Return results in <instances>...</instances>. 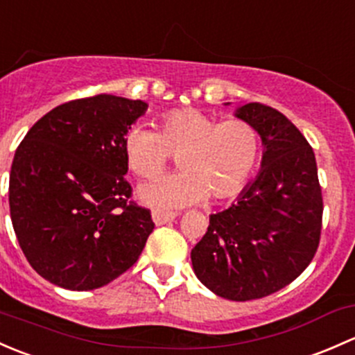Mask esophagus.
<instances>
[{
  "mask_svg": "<svg viewBox=\"0 0 355 355\" xmlns=\"http://www.w3.org/2000/svg\"><path fill=\"white\" fill-rule=\"evenodd\" d=\"M151 216H153V221H155V225L162 226V225H166V223L173 221V219L177 218V212L165 211V209H153Z\"/></svg>",
  "mask_w": 355,
  "mask_h": 355,
  "instance_id": "34e87169",
  "label": "esophagus"
}]
</instances>
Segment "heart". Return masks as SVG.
Masks as SVG:
<instances>
[{"label": "heart", "mask_w": 355, "mask_h": 355, "mask_svg": "<svg viewBox=\"0 0 355 355\" xmlns=\"http://www.w3.org/2000/svg\"><path fill=\"white\" fill-rule=\"evenodd\" d=\"M260 134L243 119L219 122L196 109L162 115L158 132L134 124L122 137L128 166L137 177L151 178L165 170L171 155L184 171L159 177L139 187V199L156 207H182L226 199L245 187L260 158Z\"/></svg>", "instance_id": "b5f03b06"}]
</instances>
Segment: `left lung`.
Returning a JSON list of instances; mask_svg holds the SVG:
<instances>
[{
    "instance_id": "8db88e82",
    "label": "left lung",
    "mask_w": 355,
    "mask_h": 355,
    "mask_svg": "<svg viewBox=\"0 0 355 355\" xmlns=\"http://www.w3.org/2000/svg\"><path fill=\"white\" fill-rule=\"evenodd\" d=\"M262 139V168L236 202L209 216L190 259L197 279L231 301L266 297L300 277L315 257L323 199L313 148L281 112L246 103L234 112Z\"/></svg>"
}]
</instances>
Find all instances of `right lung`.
I'll return each instance as SVG.
<instances>
[{
    "label": "right lung",
    "instance_id": "1",
    "mask_svg": "<svg viewBox=\"0 0 355 355\" xmlns=\"http://www.w3.org/2000/svg\"><path fill=\"white\" fill-rule=\"evenodd\" d=\"M146 109L115 95L71 100L39 119L15 151L11 223L51 284L98 289L139 259L155 223L130 200L122 137Z\"/></svg>",
    "mask_w": 355,
    "mask_h": 355
}]
</instances>
